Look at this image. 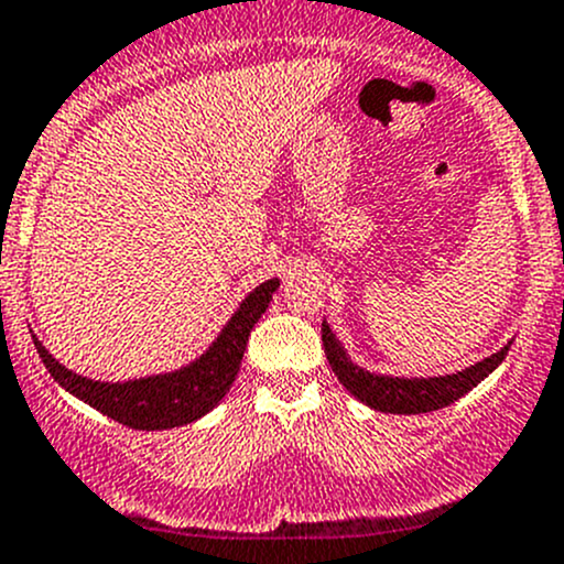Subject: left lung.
<instances>
[{
  "label": "left lung",
  "instance_id": "1",
  "mask_svg": "<svg viewBox=\"0 0 564 564\" xmlns=\"http://www.w3.org/2000/svg\"><path fill=\"white\" fill-rule=\"evenodd\" d=\"M321 340H324L326 359H329L332 371L340 379L343 388L354 395L357 401H362L366 406L379 412H390V415H421V412H434L443 410V406L454 404L457 399H463L468 390H474L476 384L485 382L492 371L503 362L509 346L501 351L490 354L476 366L465 368V371L446 373V377H384V373L366 371L362 366L351 362V357L346 354L343 343L337 340L335 332L329 329V324H321Z\"/></svg>",
  "mask_w": 564,
  "mask_h": 564
}]
</instances>
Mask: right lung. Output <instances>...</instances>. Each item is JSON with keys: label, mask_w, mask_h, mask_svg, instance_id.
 <instances>
[{"label": "right lung", "mask_w": 564, "mask_h": 564, "mask_svg": "<svg viewBox=\"0 0 564 564\" xmlns=\"http://www.w3.org/2000/svg\"><path fill=\"white\" fill-rule=\"evenodd\" d=\"M276 288L279 279H268L257 285L202 357L180 371L158 373V377L127 379V382H99V379L79 377L57 362L35 335L32 340H35L37 357L44 359L46 371L55 377V382L79 401L99 410L101 415L130 429H147V432L185 426L207 415L232 388L251 329L268 310Z\"/></svg>", "instance_id": "add662e5"}]
</instances>
